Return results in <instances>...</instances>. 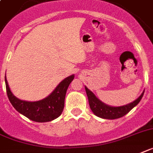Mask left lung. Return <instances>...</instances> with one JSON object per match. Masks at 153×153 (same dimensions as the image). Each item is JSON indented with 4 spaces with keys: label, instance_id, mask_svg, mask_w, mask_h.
Instances as JSON below:
<instances>
[{
    "label": "left lung",
    "instance_id": "left-lung-1",
    "mask_svg": "<svg viewBox=\"0 0 153 153\" xmlns=\"http://www.w3.org/2000/svg\"><path fill=\"white\" fill-rule=\"evenodd\" d=\"M85 90L87 95H88L89 105H90L91 109L94 113V114L96 115L97 117L103 118V119L108 120L118 119L129 113L134 107L136 106L139 103V102L143 97L144 92H145L143 91V93L140 95L139 98H137L135 101H134L130 104L123 105V106L112 107L108 106L101 102L87 87H85Z\"/></svg>",
    "mask_w": 153,
    "mask_h": 153
}]
</instances>
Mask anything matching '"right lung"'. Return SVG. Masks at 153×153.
<instances>
[{
    "mask_svg": "<svg viewBox=\"0 0 153 153\" xmlns=\"http://www.w3.org/2000/svg\"><path fill=\"white\" fill-rule=\"evenodd\" d=\"M74 79V75L66 77L57 86L50 95L37 102H26L16 98L10 90L6 76L4 79L7 97L14 108L31 120L45 123L56 119L62 114L66 91Z\"/></svg>",
    "mask_w": 153,
    "mask_h": 153,
    "instance_id": "obj_1",
    "label": "right lung"
}]
</instances>
